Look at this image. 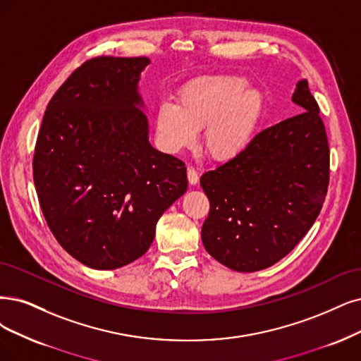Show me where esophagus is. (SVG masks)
Returning <instances> with one entry per match:
<instances>
[{
	"mask_svg": "<svg viewBox=\"0 0 361 361\" xmlns=\"http://www.w3.org/2000/svg\"><path fill=\"white\" fill-rule=\"evenodd\" d=\"M188 180H189V183H190L192 185H196V184L199 183V173H197V171H196L195 168H192V166L188 168Z\"/></svg>",
	"mask_w": 361,
	"mask_h": 361,
	"instance_id": "esophagus-1",
	"label": "esophagus"
}]
</instances>
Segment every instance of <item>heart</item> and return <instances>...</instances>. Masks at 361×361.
I'll return each mask as SVG.
<instances>
[{"mask_svg":"<svg viewBox=\"0 0 361 361\" xmlns=\"http://www.w3.org/2000/svg\"><path fill=\"white\" fill-rule=\"evenodd\" d=\"M266 111L263 92L236 75H201L177 93V104L160 102L154 117L160 149L178 154L202 129L205 152L219 162L241 156L255 141Z\"/></svg>","mask_w":361,"mask_h":361,"instance_id":"obj_1","label":"heart"}]
</instances>
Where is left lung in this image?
<instances>
[{
    "label": "left lung",
    "mask_w": 361,
    "mask_h": 361,
    "mask_svg": "<svg viewBox=\"0 0 361 361\" xmlns=\"http://www.w3.org/2000/svg\"><path fill=\"white\" fill-rule=\"evenodd\" d=\"M291 101L300 114L262 130L241 156L201 177L209 199L202 243L232 271L256 272L281 260L322 211L330 153L305 78Z\"/></svg>",
    "instance_id": "8db88e82"
}]
</instances>
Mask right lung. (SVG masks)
Here are the masks:
<instances>
[{"label":"right lung","instance_id":"obj_1","mask_svg":"<svg viewBox=\"0 0 361 361\" xmlns=\"http://www.w3.org/2000/svg\"><path fill=\"white\" fill-rule=\"evenodd\" d=\"M149 58H95L50 99L34 153L39 207L62 248L111 271L150 248L160 216L188 190L181 160L156 150L140 78Z\"/></svg>","mask_w":361,"mask_h":361}]
</instances>
